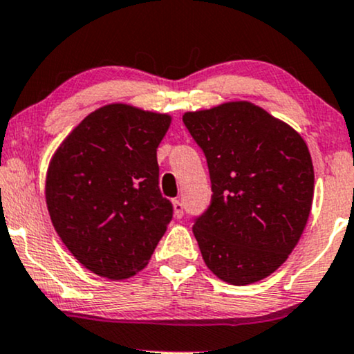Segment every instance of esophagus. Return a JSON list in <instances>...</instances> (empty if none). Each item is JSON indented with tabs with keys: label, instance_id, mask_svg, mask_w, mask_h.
<instances>
[{
	"label": "esophagus",
	"instance_id": "1",
	"mask_svg": "<svg viewBox=\"0 0 354 354\" xmlns=\"http://www.w3.org/2000/svg\"><path fill=\"white\" fill-rule=\"evenodd\" d=\"M172 207H174V215H176V218L184 216V205H182L180 200H174Z\"/></svg>",
	"mask_w": 354,
	"mask_h": 354
}]
</instances>
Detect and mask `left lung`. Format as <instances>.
Segmentation results:
<instances>
[{
    "instance_id": "8db88e82",
    "label": "left lung",
    "mask_w": 354,
    "mask_h": 354,
    "mask_svg": "<svg viewBox=\"0 0 354 354\" xmlns=\"http://www.w3.org/2000/svg\"><path fill=\"white\" fill-rule=\"evenodd\" d=\"M182 120L210 170L212 203L194 225L205 264L233 286L263 281L286 263L310 216L315 177L307 142L244 100Z\"/></svg>"
}]
</instances>
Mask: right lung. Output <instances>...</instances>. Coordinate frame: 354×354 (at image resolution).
<instances>
[{
  "label": "right lung",
  "instance_id": "obj_1",
  "mask_svg": "<svg viewBox=\"0 0 354 354\" xmlns=\"http://www.w3.org/2000/svg\"><path fill=\"white\" fill-rule=\"evenodd\" d=\"M170 123L167 113L104 104L52 156L46 176L50 221L72 256L100 277L123 281L142 270L172 220L157 165Z\"/></svg>",
  "mask_w": 354,
  "mask_h": 354
}]
</instances>
